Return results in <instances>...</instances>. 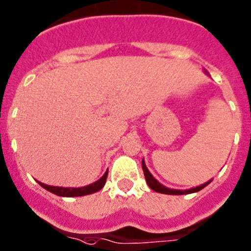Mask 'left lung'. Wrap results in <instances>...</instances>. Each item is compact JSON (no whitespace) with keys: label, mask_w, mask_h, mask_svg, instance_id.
Listing matches in <instances>:
<instances>
[{"label":"left lung","mask_w":251,"mask_h":251,"mask_svg":"<svg viewBox=\"0 0 251 251\" xmlns=\"http://www.w3.org/2000/svg\"><path fill=\"white\" fill-rule=\"evenodd\" d=\"M141 167H143V171H144V176H145V179H147V183L148 186L150 187V188L152 189V191L158 192V193H163V195H176V196H179V195H189V193H195V192H198L201 191V189H203L204 187L208 186L211 182H212V179L208 180V182L203 183V184H201V186H197V187H193V188H189V189H173V188H168V187L163 186L162 183L158 182V180L155 179V178L152 177V174L150 173L149 169L147 168V165H145V162H141Z\"/></svg>","instance_id":"1"}]
</instances>
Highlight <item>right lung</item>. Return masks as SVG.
Wrapping results in <instances>:
<instances>
[{
	"label": "right lung",
	"mask_w": 251,
	"mask_h": 251,
	"mask_svg": "<svg viewBox=\"0 0 251 251\" xmlns=\"http://www.w3.org/2000/svg\"><path fill=\"white\" fill-rule=\"evenodd\" d=\"M107 174H108V171H106L103 176H102L99 180H96L95 183L88 184V186L86 187H78V188H72V187L48 186V184H44V183H41V182L39 183H40V186L43 187V188L51 192V193H54V195L60 196V197H79V196L92 195V193H96V192H99L100 189L103 188L106 179H107Z\"/></svg>",
	"instance_id": "right-lung-1"
}]
</instances>
